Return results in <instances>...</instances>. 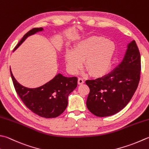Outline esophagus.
I'll use <instances>...</instances> for the list:
<instances>
[{
	"label": "esophagus",
	"instance_id": "34e87169",
	"mask_svg": "<svg viewBox=\"0 0 149 149\" xmlns=\"http://www.w3.org/2000/svg\"><path fill=\"white\" fill-rule=\"evenodd\" d=\"M84 83V81L83 80V79L82 78H79L78 79V84L81 85V84H83Z\"/></svg>",
	"mask_w": 149,
	"mask_h": 149
}]
</instances>
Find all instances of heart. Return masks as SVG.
Returning <instances> with one entry per match:
<instances>
[{
  "instance_id": "obj_1",
  "label": "heart",
  "mask_w": 149,
  "mask_h": 149,
  "mask_svg": "<svg viewBox=\"0 0 149 149\" xmlns=\"http://www.w3.org/2000/svg\"><path fill=\"white\" fill-rule=\"evenodd\" d=\"M116 50L114 42L103 37L92 36L77 42L74 49H68L65 53L67 68L72 74H76L83 65L95 76H100L109 70Z\"/></svg>"
}]
</instances>
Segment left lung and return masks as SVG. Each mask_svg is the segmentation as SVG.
I'll return each mask as SVG.
<instances>
[{
    "label": "left lung",
    "mask_w": 149,
    "mask_h": 149,
    "mask_svg": "<svg viewBox=\"0 0 149 149\" xmlns=\"http://www.w3.org/2000/svg\"><path fill=\"white\" fill-rule=\"evenodd\" d=\"M140 71V54L132 40L127 46L123 60L112 71L86 81L90 88L86 100L90 112L98 117H107L121 111L138 88Z\"/></svg>",
    "instance_id": "left-lung-1"
}]
</instances>
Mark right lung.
Returning a JSON list of instances; mask_svg holds the SVG:
<instances>
[{
	"label": "right lung",
	"mask_w": 149,
	"mask_h": 149,
	"mask_svg": "<svg viewBox=\"0 0 149 149\" xmlns=\"http://www.w3.org/2000/svg\"><path fill=\"white\" fill-rule=\"evenodd\" d=\"M42 30V28H37L29 31L15 46L14 51L28 37ZM10 74L17 94L25 105L36 114L45 118H56L65 111L68 105L69 94L77 86V77H65L59 73L42 86L33 88H28L18 83L11 68Z\"/></svg>",
	"instance_id": "add662e5"
}]
</instances>
